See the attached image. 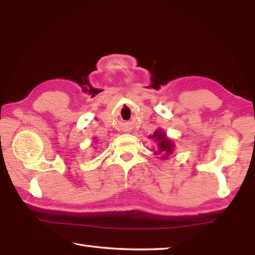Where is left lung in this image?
Here are the masks:
<instances>
[{
    "mask_svg": "<svg viewBox=\"0 0 255 255\" xmlns=\"http://www.w3.org/2000/svg\"><path fill=\"white\" fill-rule=\"evenodd\" d=\"M151 138H154L156 141H159V151L160 152H164V153H172V149H173V144L170 141L169 139L166 138L165 133L161 132L160 130H156L153 136H151ZM158 153V152H155ZM163 158H166V156H163Z\"/></svg>",
    "mask_w": 255,
    "mask_h": 255,
    "instance_id": "obj_1",
    "label": "left lung"
}]
</instances>
